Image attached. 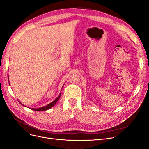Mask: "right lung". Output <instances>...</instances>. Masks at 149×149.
Masks as SVG:
<instances>
[{
  "mask_svg": "<svg viewBox=\"0 0 149 149\" xmlns=\"http://www.w3.org/2000/svg\"><path fill=\"white\" fill-rule=\"evenodd\" d=\"M8 79H9L8 78ZM9 81V80H8ZM8 83L10 84V83H9V81H8ZM62 87V88H63ZM60 96H61V93H60V94H59V96H58V97H56L55 100H54L53 102H52L51 103H49V104H48V105H47V106H43V107H40V108H30L31 109H32V110H33V111H47V110H48V109H50L51 107H52L56 103V102L59 100V99H60ZM21 104L22 105V106H25V105H24V104H22L21 103V102H20Z\"/></svg>",
  "mask_w": 149,
  "mask_h": 149,
  "instance_id": "right-lung-1",
  "label": "right lung"
}]
</instances>
